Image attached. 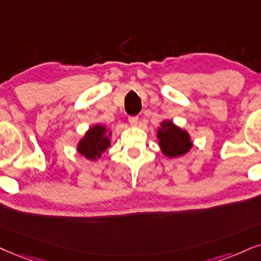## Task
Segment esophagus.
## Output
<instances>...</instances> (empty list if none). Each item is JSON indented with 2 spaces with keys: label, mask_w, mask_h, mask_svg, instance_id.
<instances>
[{
  "label": "esophagus",
  "mask_w": 261,
  "mask_h": 261,
  "mask_svg": "<svg viewBox=\"0 0 261 261\" xmlns=\"http://www.w3.org/2000/svg\"><path fill=\"white\" fill-rule=\"evenodd\" d=\"M128 123H130L131 126H137V125H138V118L137 117H130V118H128Z\"/></svg>",
  "instance_id": "esophagus-1"
}]
</instances>
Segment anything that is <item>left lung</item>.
Returning <instances> with one entry per match:
<instances>
[{
  "label": "left lung",
  "mask_w": 261,
  "mask_h": 261,
  "mask_svg": "<svg viewBox=\"0 0 261 261\" xmlns=\"http://www.w3.org/2000/svg\"><path fill=\"white\" fill-rule=\"evenodd\" d=\"M156 138L161 153L170 159L186 155L194 146L186 128L178 126L170 119L161 121L156 130Z\"/></svg>",
  "instance_id": "8db88e82"
}]
</instances>
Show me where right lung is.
Here are the masks:
<instances>
[{
	"instance_id": "1",
	"label": "right lung",
	"mask_w": 261,
	"mask_h": 261,
	"mask_svg": "<svg viewBox=\"0 0 261 261\" xmlns=\"http://www.w3.org/2000/svg\"><path fill=\"white\" fill-rule=\"evenodd\" d=\"M112 130L103 124H94L78 141L77 151L88 160L96 161L111 146Z\"/></svg>"
}]
</instances>
